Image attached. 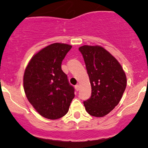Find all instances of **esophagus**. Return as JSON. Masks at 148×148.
Listing matches in <instances>:
<instances>
[{
    "label": "esophagus",
    "instance_id": "1",
    "mask_svg": "<svg viewBox=\"0 0 148 148\" xmlns=\"http://www.w3.org/2000/svg\"><path fill=\"white\" fill-rule=\"evenodd\" d=\"M75 89L76 91H79V85H76L75 86Z\"/></svg>",
    "mask_w": 148,
    "mask_h": 148
}]
</instances>
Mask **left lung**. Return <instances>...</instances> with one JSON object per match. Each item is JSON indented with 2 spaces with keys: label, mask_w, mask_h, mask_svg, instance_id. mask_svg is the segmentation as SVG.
<instances>
[{
  "label": "left lung",
  "mask_w": 148,
  "mask_h": 148,
  "mask_svg": "<svg viewBox=\"0 0 148 148\" xmlns=\"http://www.w3.org/2000/svg\"><path fill=\"white\" fill-rule=\"evenodd\" d=\"M79 50L84 57L92 93L84 101L86 111L95 117L109 113L120 102L127 86L121 64L100 46L84 45Z\"/></svg>",
  "instance_id": "left-lung-1"
}]
</instances>
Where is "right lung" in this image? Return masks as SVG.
Listing matches in <instances>:
<instances>
[{
	"label": "right lung",
	"mask_w": 148,
	"mask_h": 148,
	"mask_svg": "<svg viewBox=\"0 0 148 148\" xmlns=\"http://www.w3.org/2000/svg\"><path fill=\"white\" fill-rule=\"evenodd\" d=\"M72 46L54 43L34 55L23 75V88L29 102L40 115L50 120L62 118L69 111L74 88L61 69Z\"/></svg>",
	"instance_id": "right-lung-1"
}]
</instances>
